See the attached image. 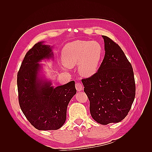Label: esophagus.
<instances>
[{"label": "esophagus", "mask_w": 152, "mask_h": 152, "mask_svg": "<svg viewBox=\"0 0 152 152\" xmlns=\"http://www.w3.org/2000/svg\"><path fill=\"white\" fill-rule=\"evenodd\" d=\"M75 87L78 91H80L81 90L83 89V86H82V83H80V82H78V83H76L75 84Z\"/></svg>", "instance_id": "34e87169"}]
</instances>
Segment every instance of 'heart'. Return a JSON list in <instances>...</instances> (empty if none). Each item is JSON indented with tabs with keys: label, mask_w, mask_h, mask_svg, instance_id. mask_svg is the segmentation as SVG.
<instances>
[{
	"label": "heart",
	"mask_w": 152,
	"mask_h": 152,
	"mask_svg": "<svg viewBox=\"0 0 152 152\" xmlns=\"http://www.w3.org/2000/svg\"><path fill=\"white\" fill-rule=\"evenodd\" d=\"M102 54V45L96 41L77 40L64 46L61 58L64 65L68 67L79 64L80 74L89 77L97 70Z\"/></svg>",
	"instance_id": "obj_1"
}]
</instances>
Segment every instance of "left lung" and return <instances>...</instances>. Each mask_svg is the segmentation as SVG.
Segmentation results:
<instances>
[{"label": "left lung", "mask_w": 152, "mask_h": 152, "mask_svg": "<svg viewBox=\"0 0 152 152\" xmlns=\"http://www.w3.org/2000/svg\"><path fill=\"white\" fill-rule=\"evenodd\" d=\"M105 54L98 72L82 79L90 113L102 125L121 122L130 111L136 94L134 72L121 47L103 35Z\"/></svg>", "instance_id": "1"}]
</instances>
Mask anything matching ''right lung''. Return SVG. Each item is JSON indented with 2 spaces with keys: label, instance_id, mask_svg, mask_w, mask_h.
Listing matches in <instances>:
<instances>
[{
  "label": "right lung",
  "instance_id": "right-lung-1",
  "mask_svg": "<svg viewBox=\"0 0 152 152\" xmlns=\"http://www.w3.org/2000/svg\"><path fill=\"white\" fill-rule=\"evenodd\" d=\"M52 56L49 45L35 44L25 54L17 75L20 107L38 130L60 128L66 121L68 104L77 92L74 81L54 88L50 82L39 79L38 63Z\"/></svg>",
  "mask_w": 152,
  "mask_h": 152
}]
</instances>
